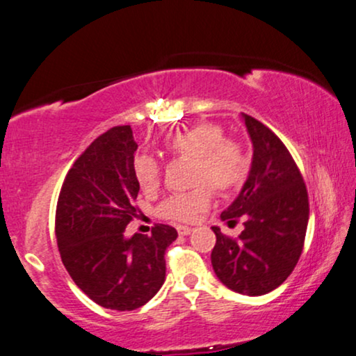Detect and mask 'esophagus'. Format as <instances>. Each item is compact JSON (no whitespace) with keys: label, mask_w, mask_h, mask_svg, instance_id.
Instances as JSON below:
<instances>
[{"label":"esophagus","mask_w":356,"mask_h":356,"mask_svg":"<svg viewBox=\"0 0 356 356\" xmlns=\"http://www.w3.org/2000/svg\"><path fill=\"white\" fill-rule=\"evenodd\" d=\"M178 234L179 235H189L193 232V229L191 227H186V225H178Z\"/></svg>","instance_id":"obj_1"}]
</instances>
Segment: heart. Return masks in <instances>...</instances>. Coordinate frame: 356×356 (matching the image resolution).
Wrapping results in <instances>:
<instances>
[{
  "instance_id": "heart-1",
  "label": "heart",
  "mask_w": 356,
  "mask_h": 356,
  "mask_svg": "<svg viewBox=\"0 0 356 356\" xmlns=\"http://www.w3.org/2000/svg\"><path fill=\"white\" fill-rule=\"evenodd\" d=\"M167 149L177 156L191 159V181L201 184L183 195L170 196L160 206L163 218L188 222L209 206L211 191H227L240 181L243 173V154L238 144L224 138V131L216 124H196L168 137ZM134 173L144 191L160 184V167L149 155L137 156Z\"/></svg>"
}]
</instances>
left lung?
Masks as SVG:
<instances>
[{
	"label": "left lung",
	"mask_w": 356,
	"mask_h": 356,
	"mask_svg": "<svg viewBox=\"0 0 356 356\" xmlns=\"http://www.w3.org/2000/svg\"><path fill=\"white\" fill-rule=\"evenodd\" d=\"M253 155L238 196L220 219H243L237 238L212 227L211 263L220 283L245 296H261L283 284L301 257L309 220L307 189L283 142L242 113Z\"/></svg>",
	"instance_id": "1"
}]
</instances>
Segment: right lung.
<instances>
[{
	"label": "right lung",
	"mask_w": 356,
	"mask_h": 356,
	"mask_svg": "<svg viewBox=\"0 0 356 356\" xmlns=\"http://www.w3.org/2000/svg\"><path fill=\"white\" fill-rule=\"evenodd\" d=\"M137 144L131 126L109 129L73 163L60 189L55 235L63 265L91 301L134 311L165 281V250L177 229L159 224L152 235H126L137 216L134 173Z\"/></svg>",
	"instance_id": "right-lung-1"
}]
</instances>
